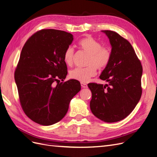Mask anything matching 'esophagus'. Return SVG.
I'll return each mask as SVG.
<instances>
[{
  "mask_svg": "<svg viewBox=\"0 0 157 157\" xmlns=\"http://www.w3.org/2000/svg\"><path fill=\"white\" fill-rule=\"evenodd\" d=\"M81 84V86L83 88H87V84H86V83H84V82H81L80 83Z\"/></svg>",
  "mask_w": 157,
  "mask_h": 157,
  "instance_id": "1",
  "label": "esophagus"
}]
</instances>
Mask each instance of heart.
Returning <instances> with one entry per match:
<instances>
[{"instance_id":"b5f03b06","label":"heart","mask_w":157,"mask_h":157,"mask_svg":"<svg viewBox=\"0 0 157 157\" xmlns=\"http://www.w3.org/2000/svg\"><path fill=\"white\" fill-rule=\"evenodd\" d=\"M83 51L89 54L86 67H76L69 73L70 77L82 82H86L96 75V69H105L111 61V53L109 48L102 46L101 44L93 37H85L78 42ZM75 57V49L73 46L66 48L63 59L67 65H72Z\"/></svg>"}]
</instances>
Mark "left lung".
Here are the masks:
<instances>
[{
  "label": "left lung",
  "instance_id": "1",
  "mask_svg": "<svg viewBox=\"0 0 157 157\" xmlns=\"http://www.w3.org/2000/svg\"><path fill=\"white\" fill-rule=\"evenodd\" d=\"M111 46L109 65L99 76L107 84L90 83L92 113L105 122L124 119L134 110L141 96L143 69L131 44L117 33L101 31Z\"/></svg>",
  "mask_w": 157,
  "mask_h": 157
}]
</instances>
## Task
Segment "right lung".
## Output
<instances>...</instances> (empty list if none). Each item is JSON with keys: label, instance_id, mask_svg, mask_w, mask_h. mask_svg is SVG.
Wrapping results in <instances>:
<instances>
[{"label": "right lung", "instance_id": "1", "mask_svg": "<svg viewBox=\"0 0 157 157\" xmlns=\"http://www.w3.org/2000/svg\"><path fill=\"white\" fill-rule=\"evenodd\" d=\"M73 40L69 33L42 29L23 47L15 81L23 111L38 124L50 126L60 121L67 113L71 100L81 89L77 80L59 82L67 75L63 56Z\"/></svg>", "mask_w": 157, "mask_h": 157}]
</instances>
